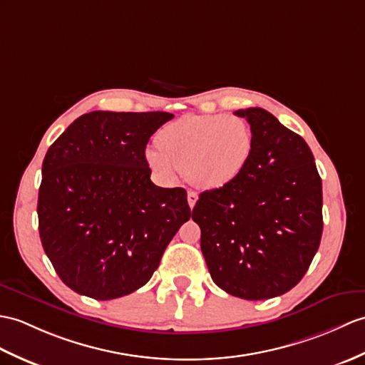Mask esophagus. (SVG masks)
Returning a JSON list of instances; mask_svg holds the SVG:
<instances>
[{"mask_svg": "<svg viewBox=\"0 0 365 365\" xmlns=\"http://www.w3.org/2000/svg\"><path fill=\"white\" fill-rule=\"evenodd\" d=\"M197 202V192L196 191H188V205L192 210Z\"/></svg>", "mask_w": 365, "mask_h": 365, "instance_id": "34e87169", "label": "esophagus"}]
</instances>
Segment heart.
Returning a JSON list of instances; mask_svg holds the SVG:
<instances>
[{
    "label": "heart",
    "instance_id": "1",
    "mask_svg": "<svg viewBox=\"0 0 365 365\" xmlns=\"http://www.w3.org/2000/svg\"><path fill=\"white\" fill-rule=\"evenodd\" d=\"M157 144L146 150V162L158 177L171 180L179 171L197 188L216 190L244 169L253 133L240 116L188 115L166 125Z\"/></svg>",
    "mask_w": 365,
    "mask_h": 365
}]
</instances>
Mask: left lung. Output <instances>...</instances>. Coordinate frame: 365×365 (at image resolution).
I'll return each instance as SVG.
<instances>
[{"label":"left lung","instance_id":"left-lung-1","mask_svg":"<svg viewBox=\"0 0 365 365\" xmlns=\"http://www.w3.org/2000/svg\"><path fill=\"white\" fill-rule=\"evenodd\" d=\"M253 133L242 171L200 192L192 221L213 282L235 297L266 300L297 284L319 249L322 180L300 135L267 110L235 112Z\"/></svg>","mask_w":365,"mask_h":365}]
</instances>
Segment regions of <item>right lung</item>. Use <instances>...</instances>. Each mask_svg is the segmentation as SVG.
<instances>
[{
	"instance_id": "1",
	"label": "right lung",
	"mask_w": 365,
	"mask_h": 365,
	"mask_svg": "<svg viewBox=\"0 0 365 365\" xmlns=\"http://www.w3.org/2000/svg\"><path fill=\"white\" fill-rule=\"evenodd\" d=\"M173 113L90 112L48 149L38 232L62 282L112 300L146 284L191 210L183 188L150 180L146 144Z\"/></svg>"
}]
</instances>
